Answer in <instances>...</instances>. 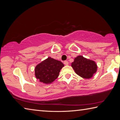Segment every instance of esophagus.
Instances as JSON below:
<instances>
[{
    "instance_id": "34e87169",
    "label": "esophagus",
    "mask_w": 120,
    "mask_h": 120,
    "mask_svg": "<svg viewBox=\"0 0 120 120\" xmlns=\"http://www.w3.org/2000/svg\"><path fill=\"white\" fill-rule=\"evenodd\" d=\"M64 64L65 65H68V61H64Z\"/></svg>"
}]
</instances>
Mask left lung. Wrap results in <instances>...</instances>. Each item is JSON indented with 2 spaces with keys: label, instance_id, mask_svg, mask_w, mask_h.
Masks as SVG:
<instances>
[{
  "label": "left lung",
  "instance_id": "8db88e82",
  "mask_svg": "<svg viewBox=\"0 0 120 120\" xmlns=\"http://www.w3.org/2000/svg\"><path fill=\"white\" fill-rule=\"evenodd\" d=\"M71 66L78 75L85 79L92 77L98 69L95 62L84 58L82 56H78L75 58Z\"/></svg>",
  "mask_w": 120,
  "mask_h": 120
}]
</instances>
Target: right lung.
Wrapping results in <instances>:
<instances>
[{"label": "right lung", "instance_id": "obj_1", "mask_svg": "<svg viewBox=\"0 0 120 120\" xmlns=\"http://www.w3.org/2000/svg\"><path fill=\"white\" fill-rule=\"evenodd\" d=\"M63 67L64 64L60 61L48 57L35 67V76L40 82L49 84L58 78Z\"/></svg>", "mask_w": 120, "mask_h": 120}]
</instances>
